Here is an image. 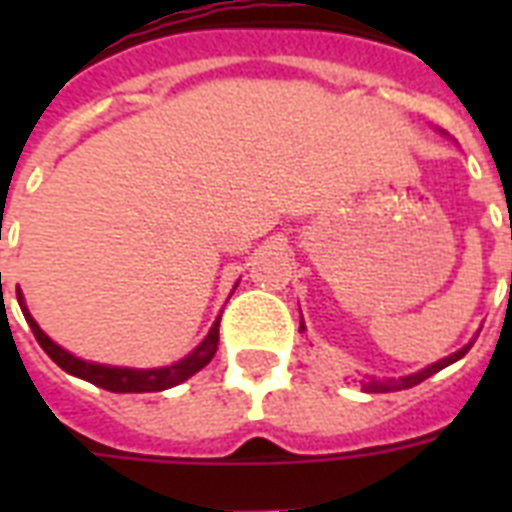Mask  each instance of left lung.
I'll list each match as a JSON object with an SVG mask.
<instances>
[{
  "label": "left lung",
  "mask_w": 512,
  "mask_h": 512,
  "mask_svg": "<svg viewBox=\"0 0 512 512\" xmlns=\"http://www.w3.org/2000/svg\"><path fill=\"white\" fill-rule=\"evenodd\" d=\"M300 332H305L303 319H300ZM473 342L476 340H470L468 345H462L460 350H454L452 356L441 358V361H436V364L425 366V369H420V372L406 374V377H366V380L361 382V390H364V393H390V390L414 388V385H420L422 380H428V377H433L436 372H441L444 366L454 364V361H460V358L465 356L470 348H473Z\"/></svg>",
  "instance_id": "1"
}]
</instances>
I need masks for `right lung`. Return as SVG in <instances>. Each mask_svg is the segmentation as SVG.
Instances as JSON below:
<instances>
[{
	"instance_id": "right-lung-1",
	"label": "right lung",
	"mask_w": 512,
	"mask_h": 512,
	"mask_svg": "<svg viewBox=\"0 0 512 512\" xmlns=\"http://www.w3.org/2000/svg\"><path fill=\"white\" fill-rule=\"evenodd\" d=\"M18 303L23 316H26L28 327L34 332L36 342L42 345L44 353H47L63 372L74 374L79 380L92 382V385H98V388L103 390H111V393H154V390L175 388V385H180V382H185L188 377H193V374L199 372V369H204V366L212 361V356L217 353V342H220V316H217L212 329L207 332V337H204L188 356L175 361V364L156 366V369H132V366L98 364V361H84V358L68 353L66 348H60L58 342L44 335L42 327L34 321V316L28 313L23 295H18Z\"/></svg>"
}]
</instances>
